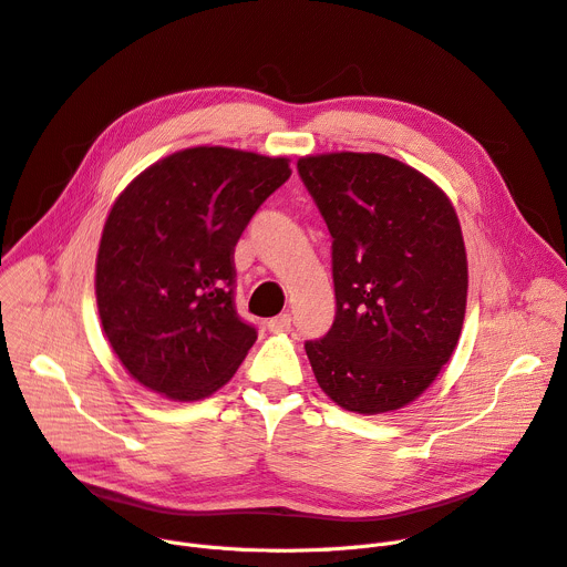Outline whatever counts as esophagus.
<instances>
[{
	"label": "esophagus",
	"mask_w": 567,
	"mask_h": 567,
	"mask_svg": "<svg viewBox=\"0 0 567 567\" xmlns=\"http://www.w3.org/2000/svg\"><path fill=\"white\" fill-rule=\"evenodd\" d=\"M267 326L271 332H287V330H291V315H278V317L269 319Z\"/></svg>",
	"instance_id": "1"
}]
</instances>
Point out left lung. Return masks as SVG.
Segmentation results:
<instances>
[{
	"label": "left lung",
	"mask_w": 567,
	"mask_h": 567,
	"mask_svg": "<svg viewBox=\"0 0 567 567\" xmlns=\"http://www.w3.org/2000/svg\"><path fill=\"white\" fill-rule=\"evenodd\" d=\"M296 168L332 237L334 321L306 342L317 383L351 412L399 410L458 344L467 257L456 209L385 155H317Z\"/></svg>",
	"instance_id": "1"
}]
</instances>
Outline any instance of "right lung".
I'll return each instance as SVG.
<instances>
[{"instance_id": "add662e5", "label": "right lung", "mask_w": 567, "mask_h": 567, "mask_svg": "<svg viewBox=\"0 0 567 567\" xmlns=\"http://www.w3.org/2000/svg\"><path fill=\"white\" fill-rule=\"evenodd\" d=\"M289 175L282 157L188 147L113 203L97 250V310L141 385L196 401L233 379L257 339L235 306V246Z\"/></svg>"}]
</instances>
